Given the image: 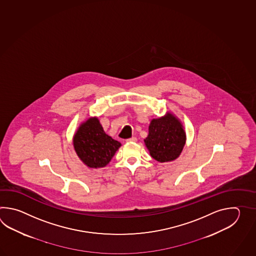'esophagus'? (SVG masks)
Listing matches in <instances>:
<instances>
[{
    "label": "esophagus",
    "mask_w": 256,
    "mask_h": 256,
    "mask_svg": "<svg viewBox=\"0 0 256 256\" xmlns=\"http://www.w3.org/2000/svg\"><path fill=\"white\" fill-rule=\"evenodd\" d=\"M136 141H137L136 137H132L130 139H127V140H126L127 142H136Z\"/></svg>",
    "instance_id": "34e87169"
}]
</instances>
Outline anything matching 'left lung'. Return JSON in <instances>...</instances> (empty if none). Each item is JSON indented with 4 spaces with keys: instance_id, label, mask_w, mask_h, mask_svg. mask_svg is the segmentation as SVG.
Returning <instances> with one entry per match:
<instances>
[{
    "instance_id": "obj_1",
    "label": "left lung",
    "mask_w": 256,
    "mask_h": 256,
    "mask_svg": "<svg viewBox=\"0 0 256 256\" xmlns=\"http://www.w3.org/2000/svg\"><path fill=\"white\" fill-rule=\"evenodd\" d=\"M186 141V136L181 120L168 112L162 117L151 120L144 144L154 160L164 163L180 156Z\"/></svg>"
}]
</instances>
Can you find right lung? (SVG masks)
Listing matches in <instances>:
<instances>
[{
  "label": "right lung",
  "mask_w": 256,
  "mask_h": 256,
  "mask_svg": "<svg viewBox=\"0 0 256 256\" xmlns=\"http://www.w3.org/2000/svg\"><path fill=\"white\" fill-rule=\"evenodd\" d=\"M120 146V142L105 134L98 117L83 122L73 136L76 156L90 168L106 166Z\"/></svg>",
  "instance_id": "right-lung-1"
}]
</instances>
